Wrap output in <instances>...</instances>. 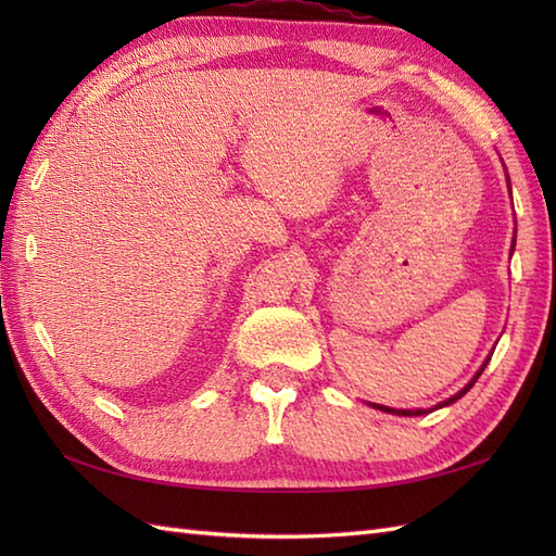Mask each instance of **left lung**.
<instances>
[{
  "instance_id": "obj_1",
  "label": "left lung",
  "mask_w": 556,
  "mask_h": 556,
  "mask_svg": "<svg viewBox=\"0 0 556 556\" xmlns=\"http://www.w3.org/2000/svg\"><path fill=\"white\" fill-rule=\"evenodd\" d=\"M506 179H509V174H506ZM509 191H511V184H509ZM514 245H516V241H514ZM511 251H514V248H511ZM490 358H492V353H490V356L485 358V363H482L480 365V370L473 375V380H470L464 389H460V392H456L454 396H448V399H444V401H440V404H437V406H432V408H392V406H380V404H370V401H368V404L372 406V408H377V410H384V413H392V416H425V413H430V410H437V408H444V406H452L454 404V401H458L460 396H464L466 392H468V389L470 387H473L476 382H478V377L482 375V370H485V365L490 363Z\"/></svg>"
}]
</instances>
